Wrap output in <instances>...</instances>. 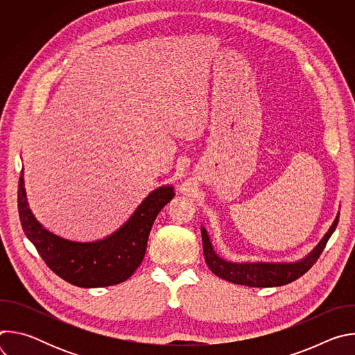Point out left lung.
I'll return each instance as SVG.
<instances>
[{"label":"left lung","instance_id":"obj_1","mask_svg":"<svg viewBox=\"0 0 355 355\" xmlns=\"http://www.w3.org/2000/svg\"><path fill=\"white\" fill-rule=\"evenodd\" d=\"M337 214L333 225L327 230V233L323 236V239L318 243V245L309 252V254L295 263H232L225 259H222L218 252L214 250V245L211 243V239L208 236V232L204 226H200L202 233V247H204L205 261L209 267V270L218 275L219 278H223L229 282L237 284V285H245V286H254V288H271V286H281L286 285L289 282H293L295 279L300 278L306 271L312 268V266L318 261L320 257L322 251L326 247V243L329 241L330 236L337 227L338 223Z\"/></svg>","mask_w":355,"mask_h":355}]
</instances>
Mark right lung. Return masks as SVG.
<instances>
[{
    "mask_svg": "<svg viewBox=\"0 0 355 355\" xmlns=\"http://www.w3.org/2000/svg\"><path fill=\"white\" fill-rule=\"evenodd\" d=\"M174 195L173 185L159 187L112 234L95 241H74L52 233L37 222L28 205L22 168L18 211L26 237L50 270L71 285L99 288L121 284L132 277L144 259L151 226Z\"/></svg>",
    "mask_w": 355,
    "mask_h": 355,
    "instance_id": "add662e5",
    "label": "right lung"
}]
</instances>
